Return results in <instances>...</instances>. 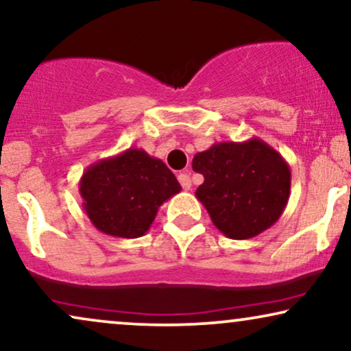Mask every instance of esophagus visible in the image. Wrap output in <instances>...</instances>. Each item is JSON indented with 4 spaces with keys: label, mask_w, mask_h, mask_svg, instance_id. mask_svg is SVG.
<instances>
[{
    "label": "esophagus",
    "mask_w": 351,
    "mask_h": 351,
    "mask_svg": "<svg viewBox=\"0 0 351 351\" xmlns=\"http://www.w3.org/2000/svg\"><path fill=\"white\" fill-rule=\"evenodd\" d=\"M180 182L182 189L184 190H190V186H192V180H190V176L185 174V172H182V174H179V177H177Z\"/></svg>",
    "instance_id": "esophagus-1"
}]
</instances>
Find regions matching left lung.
Instances as JSON below:
<instances>
[{
    "label": "left lung",
    "mask_w": 351,
    "mask_h": 351,
    "mask_svg": "<svg viewBox=\"0 0 351 351\" xmlns=\"http://www.w3.org/2000/svg\"><path fill=\"white\" fill-rule=\"evenodd\" d=\"M192 167L204 177L195 195L229 239H252L269 229L289 202L290 167L279 152L256 136L215 143L195 154Z\"/></svg>",
    "instance_id": "1"
}]
</instances>
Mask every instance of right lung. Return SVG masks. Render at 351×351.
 Listing matches in <instances>:
<instances>
[{
  "mask_svg": "<svg viewBox=\"0 0 351 351\" xmlns=\"http://www.w3.org/2000/svg\"><path fill=\"white\" fill-rule=\"evenodd\" d=\"M79 190L86 216L99 232L136 239L147 234L159 206L182 186L161 159L129 148L86 167Z\"/></svg>",
  "mask_w": 351,
  "mask_h": 351,
  "instance_id": "obj_1",
  "label": "right lung"
}]
</instances>
